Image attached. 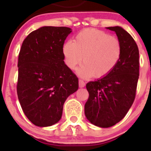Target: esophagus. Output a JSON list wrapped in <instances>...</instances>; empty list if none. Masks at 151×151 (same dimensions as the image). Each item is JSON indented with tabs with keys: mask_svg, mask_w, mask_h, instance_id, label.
Instances as JSON below:
<instances>
[{
	"mask_svg": "<svg viewBox=\"0 0 151 151\" xmlns=\"http://www.w3.org/2000/svg\"><path fill=\"white\" fill-rule=\"evenodd\" d=\"M79 87H81V88L84 87V86H85V82H84V81L83 80H81V79H79Z\"/></svg>",
	"mask_w": 151,
	"mask_h": 151,
	"instance_id": "1",
	"label": "esophagus"
}]
</instances>
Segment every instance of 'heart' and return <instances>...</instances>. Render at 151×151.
<instances>
[{"label":"heart","instance_id":"b5f03b06","mask_svg":"<svg viewBox=\"0 0 151 151\" xmlns=\"http://www.w3.org/2000/svg\"><path fill=\"white\" fill-rule=\"evenodd\" d=\"M121 53L122 47L117 37L94 28L81 30L74 42L68 41L63 47L65 63L71 70H75L83 58L84 65L78 74L84 78L106 76L116 67Z\"/></svg>","mask_w":151,"mask_h":151}]
</instances>
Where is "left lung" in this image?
Masks as SVG:
<instances>
[{"instance_id":"obj_1","label":"left lung","mask_w":151,"mask_h":151,"mask_svg":"<svg viewBox=\"0 0 151 151\" xmlns=\"http://www.w3.org/2000/svg\"><path fill=\"white\" fill-rule=\"evenodd\" d=\"M106 28L114 31L121 42V59L109 74L86 84L89 96L84 106L86 119L101 128L124 119L134 101L139 77V51L133 38L119 26Z\"/></svg>"}]
</instances>
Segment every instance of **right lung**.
I'll return each instance as SVG.
<instances>
[{
  "instance_id": "right-lung-1",
  "label": "right lung",
  "mask_w": 151,
  "mask_h": 151,
  "mask_svg": "<svg viewBox=\"0 0 151 151\" xmlns=\"http://www.w3.org/2000/svg\"><path fill=\"white\" fill-rule=\"evenodd\" d=\"M71 32L70 27L45 26L22 44L17 93L24 114L35 126L58 123L66 99L79 88L77 77L64 62L63 45Z\"/></svg>"
}]
</instances>
